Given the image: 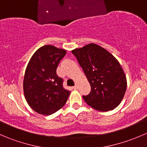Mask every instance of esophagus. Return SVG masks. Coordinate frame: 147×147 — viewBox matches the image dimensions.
<instances>
[{
    "mask_svg": "<svg viewBox=\"0 0 147 147\" xmlns=\"http://www.w3.org/2000/svg\"><path fill=\"white\" fill-rule=\"evenodd\" d=\"M73 89H74V90H78V84H75V85L74 86Z\"/></svg>",
    "mask_w": 147,
    "mask_h": 147,
    "instance_id": "esophagus-1",
    "label": "esophagus"
}]
</instances>
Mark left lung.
<instances>
[{
    "label": "left lung",
    "instance_id": "1",
    "mask_svg": "<svg viewBox=\"0 0 147 147\" xmlns=\"http://www.w3.org/2000/svg\"><path fill=\"white\" fill-rule=\"evenodd\" d=\"M91 86L82 96L91 107L107 112L115 109L127 89V78L118 60L109 52L94 43L72 50Z\"/></svg>",
    "mask_w": 147,
    "mask_h": 147
}]
</instances>
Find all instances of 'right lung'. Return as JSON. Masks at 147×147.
Instances as JSON below:
<instances>
[{"label": "right lung", "mask_w": 147, "mask_h": 147, "mask_svg": "<svg viewBox=\"0 0 147 147\" xmlns=\"http://www.w3.org/2000/svg\"><path fill=\"white\" fill-rule=\"evenodd\" d=\"M66 50L47 45L40 47L30 60L25 72L23 91L35 112L50 115L61 109L70 92L63 88V80L56 73Z\"/></svg>", "instance_id": "add662e5"}]
</instances>
